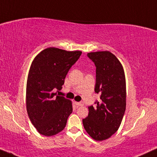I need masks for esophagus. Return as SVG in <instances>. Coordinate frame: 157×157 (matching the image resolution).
Masks as SVG:
<instances>
[{"mask_svg":"<svg viewBox=\"0 0 157 157\" xmlns=\"http://www.w3.org/2000/svg\"><path fill=\"white\" fill-rule=\"evenodd\" d=\"M75 104L76 105V106H83V102H75Z\"/></svg>","mask_w":157,"mask_h":157,"instance_id":"esophagus-1","label":"esophagus"}]
</instances>
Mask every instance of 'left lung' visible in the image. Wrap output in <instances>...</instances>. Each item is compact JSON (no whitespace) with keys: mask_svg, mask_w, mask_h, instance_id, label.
Segmentation results:
<instances>
[{"mask_svg":"<svg viewBox=\"0 0 157 157\" xmlns=\"http://www.w3.org/2000/svg\"><path fill=\"white\" fill-rule=\"evenodd\" d=\"M96 66V106H89L83 127L96 141L106 140L118 130L126 110V79L119 59L109 51L87 53Z\"/></svg>","mask_w":157,"mask_h":157,"instance_id":"left-lung-1","label":"left lung"}]
</instances>
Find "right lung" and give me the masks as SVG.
Here are the masks:
<instances>
[{"label": "right lung", "instance_id": "add662e5", "mask_svg": "<svg viewBox=\"0 0 157 157\" xmlns=\"http://www.w3.org/2000/svg\"><path fill=\"white\" fill-rule=\"evenodd\" d=\"M81 53L51 47L38 53L32 62L26 85V109L40 134L53 136L65 128L73 111L72 102L53 91L61 89L68 71Z\"/></svg>", "mask_w": 157, "mask_h": 157}]
</instances>
